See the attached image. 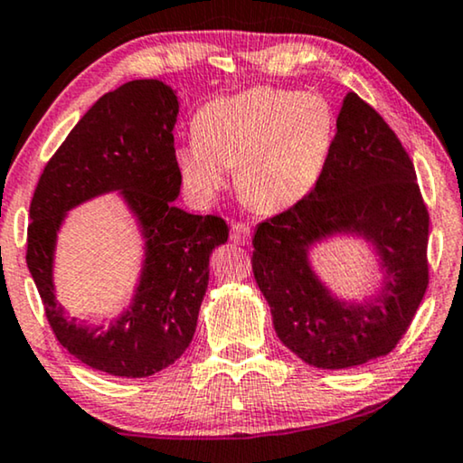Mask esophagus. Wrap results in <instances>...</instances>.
<instances>
[{
    "label": "esophagus",
    "instance_id": "obj_1",
    "mask_svg": "<svg viewBox=\"0 0 463 463\" xmlns=\"http://www.w3.org/2000/svg\"><path fill=\"white\" fill-rule=\"evenodd\" d=\"M250 237H251V229L247 224L237 222V224L231 226V241H232V243L247 245V243H250Z\"/></svg>",
    "mask_w": 463,
    "mask_h": 463
}]
</instances>
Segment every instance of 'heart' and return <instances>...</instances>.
<instances>
[{
  "label": "heart",
  "mask_w": 463,
  "mask_h": 463,
  "mask_svg": "<svg viewBox=\"0 0 463 463\" xmlns=\"http://www.w3.org/2000/svg\"><path fill=\"white\" fill-rule=\"evenodd\" d=\"M335 134V110L321 94L256 86L203 104L175 164L201 203L218 199L234 167L239 199L260 213H279L315 191Z\"/></svg>",
  "instance_id": "heart-1"
}]
</instances>
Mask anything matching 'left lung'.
Masks as SVG:
<instances>
[{
  "label": "left lung",
  "instance_id": "obj_1",
  "mask_svg": "<svg viewBox=\"0 0 463 463\" xmlns=\"http://www.w3.org/2000/svg\"><path fill=\"white\" fill-rule=\"evenodd\" d=\"M411 159L388 123L354 92L337 115L321 182L253 234V277L285 346L318 369L386 356L428 288V210ZM361 238L376 256L381 285L364 298L333 294L311 264L312 246Z\"/></svg>",
  "mask_w": 463,
  "mask_h": 463
}]
</instances>
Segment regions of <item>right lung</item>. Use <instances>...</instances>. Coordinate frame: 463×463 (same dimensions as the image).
<instances>
[{
    "label": "right lung",
    "instance_id": "obj_1",
    "mask_svg": "<svg viewBox=\"0 0 463 463\" xmlns=\"http://www.w3.org/2000/svg\"><path fill=\"white\" fill-rule=\"evenodd\" d=\"M178 96L164 81L123 83L81 117L48 161L31 201L27 266L58 342L88 367L117 377H148L191 344L210 281V256L229 239L218 216L174 203L182 174L174 126ZM117 192L139 226L141 275L130 304L111 322L71 319L55 299L57 232L68 212Z\"/></svg>",
    "mask_w": 463,
    "mask_h": 463
}]
</instances>
